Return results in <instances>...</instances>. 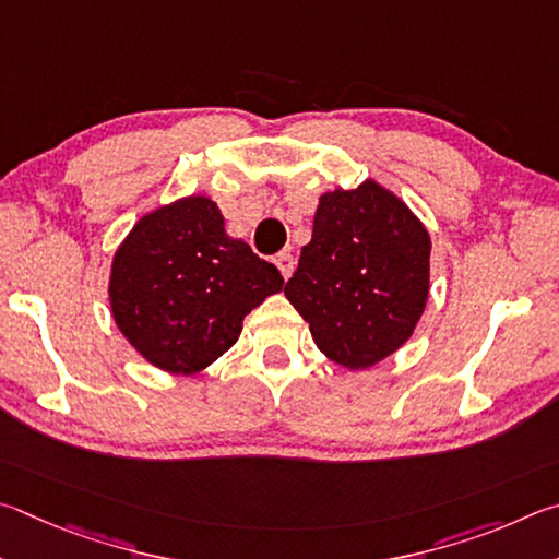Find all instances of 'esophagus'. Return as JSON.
Returning <instances> with one entry per match:
<instances>
[{"mask_svg": "<svg viewBox=\"0 0 559 559\" xmlns=\"http://www.w3.org/2000/svg\"><path fill=\"white\" fill-rule=\"evenodd\" d=\"M274 264H277L280 272H282V277H285V280H289L292 272H295V258H292L289 252H280L277 258H274Z\"/></svg>", "mask_w": 559, "mask_h": 559, "instance_id": "1", "label": "esophagus"}]
</instances>
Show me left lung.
Segmentation results:
<instances>
[{
    "label": "left lung",
    "mask_w": 559,
    "mask_h": 559,
    "mask_svg": "<svg viewBox=\"0 0 559 559\" xmlns=\"http://www.w3.org/2000/svg\"><path fill=\"white\" fill-rule=\"evenodd\" d=\"M425 223L376 179L319 195L311 240L285 297L341 368L366 370L415 334L429 297Z\"/></svg>",
    "instance_id": "obj_1"
}]
</instances>
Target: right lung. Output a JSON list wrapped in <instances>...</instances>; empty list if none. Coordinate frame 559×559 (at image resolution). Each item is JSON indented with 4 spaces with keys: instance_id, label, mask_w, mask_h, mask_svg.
I'll use <instances>...</instances> for the list:
<instances>
[{
    "instance_id": "obj_1",
    "label": "right lung",
    "mask_w": 559,
    "mask_h": 559,
    "mask_svg": "<svg viewBox=\"0 0 559 559\" xmlns=\"http://www.w3.org/2000/svg\"><path fill=\"white\" fill-rule=\"evenodd\" d=\"M282 285L272 262L228 235L218 203L191 193L132 225L112 254L107 297L146 364L193 376L235 346L242 319Z\"/></svg>"
}]
</instances>
